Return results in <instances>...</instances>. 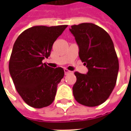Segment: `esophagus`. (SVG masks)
Listing matches in <instances>:
<instances>
[{
    "mask_svg": "<svg viewBox=\"0 0 131 131\" xmlns=\"http://www.w3.org/2000/svg\"><path fill=\"white\" fill-rule=\"evenodd\" d=\"M64 74H65V75L69 74V73H71V71H69V70H68L67 69H64Z\"/></svg>",
    "mask_w": 131,
    "mask_h": 131,
    "instance_id": "obj_1",
    "label": "esophagus"
}]
</instances>
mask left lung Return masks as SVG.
Masks as SVG:
<instances>
[{
  "label": "left lung",
  "instance_id": "left-lung-1",
  "mask_svg": "<svg viewBox=\"0 0 131 131\" xmlns=\"http://www.w3.org/2000/svg\"><path fill=\"white\" fill-rule=\"evenodd\" d=\"M70 31L79 46V55L88 71H76L73 95L79 103L95 107L107 100L115 87L118 60L114 43L102 28L92 23L73 25Z\"/></svg>",
  "mask_w": 131,
  "mask_h": 131
}]
</instances>
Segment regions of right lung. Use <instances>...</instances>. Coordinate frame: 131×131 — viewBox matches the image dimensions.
<instances>
[{
    "instance_id": "right-lung-1",
    "label": "right lung",
    "mask_w": 131,
    "mask_h": 131,
    "mask_svg": "<svg viewBox=\"0 0 131 131\" xmlns=\"http://www.w3.org/2000/svg\"><path fill=\"white\" fill-rule=\"evenodd\" d=\"M67 27L35 26L24 31L14 43L9 62L10 76L17 93L34 108L48 107L54 101L64 71L42 61L50 55L53 43Z\"/></svg>"
}]
</instances>
